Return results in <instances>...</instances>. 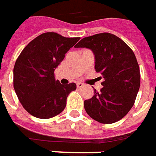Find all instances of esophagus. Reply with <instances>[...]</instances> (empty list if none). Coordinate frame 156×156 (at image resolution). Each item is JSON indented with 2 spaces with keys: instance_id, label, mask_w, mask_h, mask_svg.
Masks as SVG:
<instances>
[{
  "instance_id": "34e87169",
  "label": "esophagus",
  "mask_w": 156,
  "mask_h": 156,
  "mask_svg": "<svg viewBox=\"0 0 156 156\" xmlns=\"http://www.w3.org/2000/svg\"><path fill=\"white\" fill-rule=\"evenodd\" d=\"M76 86H77L78 88H81V87H84V84L81 83V82H78V83L76 84Z\"/></svg>"
}]
</instances>
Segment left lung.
<instances>
[{
  "mask_svg": "<svg viewBox=\"0 0 156 156\" xmlns=\"http://www.w3.org/2000/svg\"><path fill=\"white\" fill-rule=\"evenodd\" d=\"M76 48L93 52L95 69L104 79L101 91L95 89L93 97L84 101L85 110L101 123L118 122L132 108L140 89V67L133 50L109 33L84 37Z\"/></svg>",
  "mask_w": 156,
  "mask_h": 156,
  "instance_id": "left-lung-1",
  "label": "left lung"
}]
</instances>
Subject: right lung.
Instances as JSON below:
<instances>
[{
    "label": "right lung",
    "instance_id": "1",
    "mask_svg": "<svg viewBox=\"0 0 156 156\" xmlns=\"http://www.w3.org/2000/svg\"><path fill=\"white\" fill-rule=\"evenodd\" d=\"M79 39L44 33L31 41L20 54L13 69V87L31 115L50 119L65 109L67 97L76 90V85H61L55 80L54 72Z\"/></svg>",
    "mask_w": 156,
    "mask_h": 156
}]
</instances>
